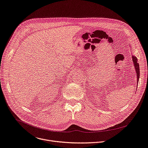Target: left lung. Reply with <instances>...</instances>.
Returning a JSON list of instances; mask_svg holds the SVG:
<instances>
[{
  "label": "left lung",
  "mask_w": 148,
  "mask_h": 148,
  "mask_svg": "<svg viewBox=\"0 0 148 148\" xmlns=\"http://www.w3.org/2000/svg\"><path fill=\"white\" fill-rule=\"evenodd\" d=\"M132 58H133V63L134 65V68L136 69V72L137 74V84H138V82L139 80V77H140V69H139V64L137 62V59L136 56H132Z\"/></svg>",
  "instance_id": "1"
}]
</instances>
